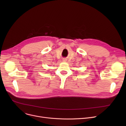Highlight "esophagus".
I'll use <instances>...</instances> for the list:
<instances>
[{
    "instance_id": "1",
    "label": "esophagus",
    "mask_w": 126,
    "mask_h": 126,
    "mask_svg": "<svg viewBox=\"0 0 126 126\" xmlns=\"http://www.w3.org/2000/svg\"><path fill=\"white\" fill-rule=\"evenodd\" d=\"M63 62H65V61H66V60H65V59L63 60Z\"/></svg>"
}]
</instances>
